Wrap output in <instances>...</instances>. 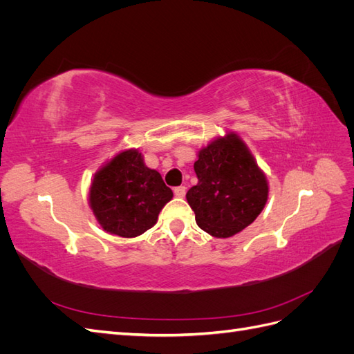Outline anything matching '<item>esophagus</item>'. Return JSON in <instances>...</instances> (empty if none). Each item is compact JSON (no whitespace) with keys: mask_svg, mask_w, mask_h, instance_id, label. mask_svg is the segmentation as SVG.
<instances>
[{"mask_svg":"<svg viewBox=\"0 0 354 354\" xmlns=\"http://www.w3.org/2000/svg\"><path fill=\"white\" fill-rule=\"evenodd\" d=\"M174 195H176L177 198H185V195H186V187H185V186L176 187V189H174Z\"/></svg>","mask_w":354,"mask_h":354,"instance_id":"34e87169","label":"esophagus"}]
</instances>
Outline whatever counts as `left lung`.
<instances>
[{
	"label": "left lung",
	"instance_id": "8db88e82",
	"mask_svg": "<svg viewBox=\"0 0 354 354\" xmlns=\"http://www.w3.org/2000/svg\"><path fill=\"white\" fill-rule=\"evenodd\" d=\"M194 168L198 185L186 199L203 232L230 238L260 216L269 199V181L238 133L226 131L201 147Z\"/></svg>",
	"mask_w": 354,
	"mask_h": 354
}]
</instances>
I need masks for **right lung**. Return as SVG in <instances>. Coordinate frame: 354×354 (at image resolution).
<instances>
[{
  "label": "right lung",
  "mask_w": 354,
  "mask_h": 354,
  "mask_svg": "<svg viewBox=\"0 0 354 354\" xmlns=\"http://www.w3.org/2000/svg\"><path fill=\"white\" fill-rule=\"evenodd\" d=\"M173 199L156 169L145 164L138 149H124L97 169L88 189V205L106 233L140 236L153 227Z\"/></svg>",
  "instance_id": "right-lung-1"
}]
</instances>
